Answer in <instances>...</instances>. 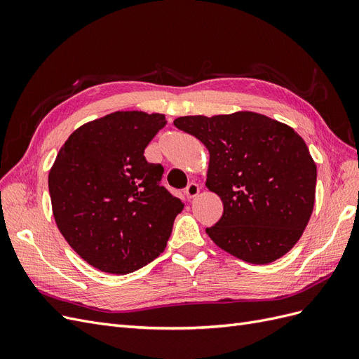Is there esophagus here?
<instances>
[{
  "instance_id": "esophagus-1",
  "label": "esophagus",
  "mask_w": 359,
  "mask_h": 359,
  "mask_svg": "<svg viewBox=\"0 0 359 359\" xmlns=\"http://www.w3.org/2000/svg\"><path fill=\"white\" fill-rule=\"evenodd\" d=\"M199 191H201V189H199V186H198L196 182H190L189 186L186 187V190H184V193H186V196L189 199H193L194 196H198Z\"/></svg>"
}]
</instances>
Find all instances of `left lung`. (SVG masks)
I'll return each mask as SVG.
<instances>
[{
    "instance_id": "left-lung-1",
    "label": "left lung",
    "mask_w": 359,
    "mask_h": 359,
    "mask_svg": "<svg viewBox=\"0 0 359 359\" xmlns=\"http://www.w3.org/2000/svg\"><path fill=\"white\" fill-rule=\"evenodd\" d=\"M177 128L210 153L206 187L223 215L206 227L211 240L244 262L264 265L285 256L310 220L316 165L292 127L256 112L180 116Z\"/></svg>"
}]
</instances>
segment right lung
I'll return each instance as SVG.
<instances>
[{
  "instance_id": "add662e5",
  "label": "right lung",
  "mask_w": 359,
  "mask_h": 359,
  "mask_svg": "<svg viewBox=\"0 0 359 359\" xmlns=\"http://www.w3.org/2000/svg\"><path fill=\"white\" fill-rule=\"evenodd\" d=\"M165 115L114 112L70 135L49 172L53 217L69 245L103 273L124 276L163 253L184 203L161 186L144 151Z\"/></svg>"
}]
</instances>
